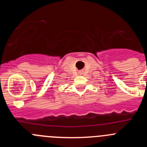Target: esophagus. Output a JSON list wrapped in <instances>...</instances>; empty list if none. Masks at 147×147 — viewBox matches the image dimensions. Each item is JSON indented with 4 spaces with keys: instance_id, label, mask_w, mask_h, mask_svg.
<instances>
[{
    "instance_id": "obj_1",
    "label": "esophagus",
    "mask_w": 147,
    "mask_h": 147,
    "mask_svg": "<svg viewBox=\"0 0 147 147\" xmlns=\"http://www.w3.org/2000/svg\"><path fill=\"white\" fill-rule=\"evenodd\" d=\"M79 74H80V75L82 74V71H79Z\"/></svg>"
}]
</instances>
